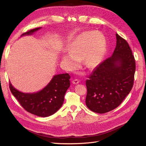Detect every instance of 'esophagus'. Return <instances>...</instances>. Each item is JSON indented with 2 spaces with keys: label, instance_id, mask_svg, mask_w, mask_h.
Segmentation results:
<instances>
[{
  "label": "esophagus",
  "instance_id": "34e87169",
  "mask_svg": "<svg viewBox=\"0 0 146 146\" xmlns=\"http://www.w3.org/2000/svg\"><path fill=\"white\" fill-rule=\"evenodd\" d=\"M79 83H80V80H78V79H74L72 81V83L74 84V85H76V84H78Z\"/></svg>",
  "mask_w": 146,
  "mask_h": 146
}]
</instances>
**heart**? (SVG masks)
I'll return each mask as SVG.
<instances>
[{
    "instance_id": "b5f03b06",
    "label": "heart",
    "mask_w": 146,
    "mask_h": 146,
    "mask_svg": "<svg viewBox=\"0 0 146 146\" xmlns=\"http://www.w3.org/2000/svg\"><path fill=\"white\" fill-rule=\"evenodd\" d=\"M106 50V39L103 34L95 31L83 32L72 42L70 53H66L62 60L70 69L76 68L82 60L86 68H94L102 60Z\"/></svg>"
}]
</instances>
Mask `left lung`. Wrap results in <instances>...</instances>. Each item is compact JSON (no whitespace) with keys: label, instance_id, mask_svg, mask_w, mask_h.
Wrapping results in <instances>:
<instances>
[{"label":"left lung","instance_id":"obj_1","mask_svg":"<svg viewBox=\"0 0 146 146\" xmlns=\"http://www.w3.org/2000/svg\"><path fill=\"white\" fill-rule=\"evenodd\" d=\"M116 36L112 56L97 66L86 81V105L95 113H105L117 108L133 85L134 56L125 39L117 33Z\"/></svg>","mask_w":146,"mask_h":146}]
</instances>
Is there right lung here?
Returning <instances> with one entry per match:
<instances>
[{
    "label": "right lung",
    "mask_w": 146,
    "mask_h": 146,
    "mask_svg": "<svg viewBox=\"0 0 146 146\" xmlns=\"http://www.w3.org/2000/svg\"><path fill=\"white\" fill-rule=\"evenodd\" d=\"M41 27L30 30L21 36L31 35ZM69 74L55 75L42 90L36 92H23L10 82L11 93L26 111L40 117H48L55 113L63 105L64 97L70 86Z\"/></svg>",
    "instance_id": "right-lung-1"
}]
</instances>
